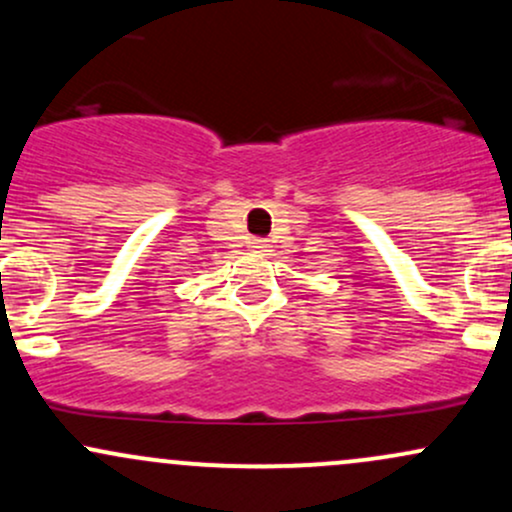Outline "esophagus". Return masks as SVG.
I'll return each mask as SVG.
<instances>
[{"instance_id":"1","label":"esophagus","mask_w":512,"mask_h":512,"mask_svg":"<svg viewBox=\"0 0 512 512\" xmlns=\"http://www.w3.org/2000/svg\"><path fill=\"white\" fill-rule=\"evenodd\" d=\"M252 248H255L257 252H264L269 248V243L264 238H255V240H252Z\"/></svg>"}]
</instances>
